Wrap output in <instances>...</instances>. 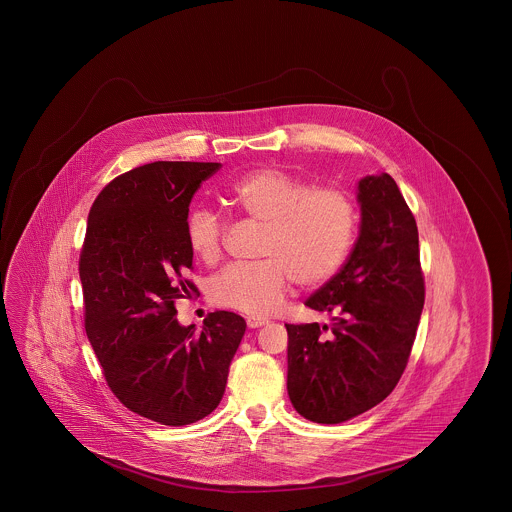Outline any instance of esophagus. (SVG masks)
Listing matches in <instances>:
<instances>
[{
  "instance_id": "34e87169",
  "label": "esophagus",
  "mask_w": 512,
  "mask_h": 512,
  "mask_svg": "<svg viewBox=\"0 0 512 512\" xmlns=\"http://www.w3.org/2000/svg\"><path fill=\"white\" fill-rule=\"evenodd\" d=\"M268 320H264V318H246V325L250 327V329H256V327H262V325H266Z\"/></svg>"
}]
</instances>
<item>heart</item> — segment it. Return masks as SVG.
<instances>
[{
    "label": "heart",
    "mask_w": 512,
    "mask_h": 512,
    "mask_svg": "<svg viewBox=\"0 0 512 512\" xmlns=\"http://www.w3.org/2000/svg\"><path fill=\"white\" fill-rule=\"evenodd\" d=\"M225 204L262 225L254 264H235L210 279V300L248 316L275 312L295 279L300 287L329 281L349 256L358 227L352 194L339 187H312L283 169L264 167L225 190ZM225 223L210 208L190 212L185 235L190 252L216 264L225 244Z\"/></svg>",
    "instance_id": "obj_1"
}]
</instances>
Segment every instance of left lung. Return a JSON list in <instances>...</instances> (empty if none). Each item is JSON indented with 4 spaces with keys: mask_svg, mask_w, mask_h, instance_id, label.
I'll use <instances>...</instances> for the list:
<instances>
[{
    "mask_svg": "<svg viewBox=\"0 0 512 512\" xmlns=\"http://www.w3.org/2000/svg\"><path fill=\"white\" fill-rule=\"evenodd\" d=\"M358 202L360 235L347 264L306 300L331 327L285 323L289 399L318 424L350 420L395 389L426 298L416 219L395 179L364 177Z\"/></svg>",
    "mask_w": 512,
    "mask_h": 512,
    "instance_id": "1",
    "label": "left lung"
}]
</instances>
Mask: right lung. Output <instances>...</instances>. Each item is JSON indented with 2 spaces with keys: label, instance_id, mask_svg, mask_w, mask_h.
<instances>
[{
  "label": "right lung",
  "instance_id": "add662e5",
  "mask_svg": "<svg viewBox=\"0 0 512 512\" xmlns=\"http://www.w3.org/2000/svg\"><path fill=\"white\" fill-rule=\"evenodd\" d=\"M219 163L154 162L108 183L94 200L79 273L84 329L113 395L163 426L214 412L246 322L212 312L202 331L175 320L198 293L185 225L189 204Z\"/></svg>",
  "mask_w": 512,
  "mask_h": 512
}]
</instances>
